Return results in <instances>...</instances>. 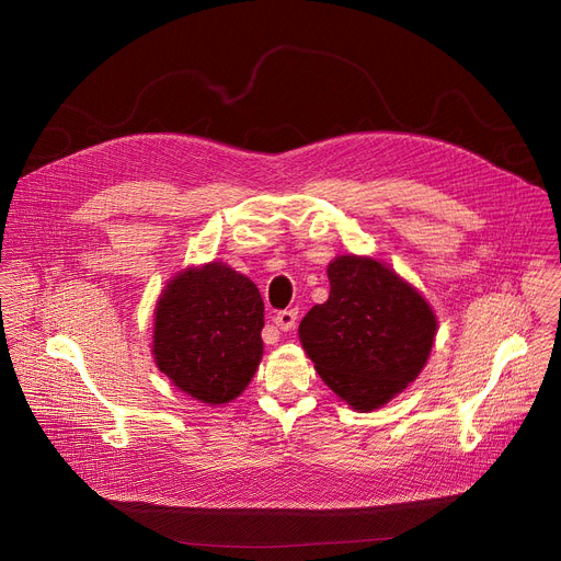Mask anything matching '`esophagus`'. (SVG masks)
Segmentation results:
<instances>
[{"mask_svg":"<svg viewBox=\"0 0 561 561\" xmlns=\"http://www.w3.org/2000/svg\"><path fill=\"white\" fill-rule=\"evenodd\" d=\"M273 324L279 329V331H293L295 324H297V310L290 308V310H279L275 317H273Z\"/></svg>","mask_w":561,"mask_h":561,"instance_id":"34e87169","label":"esophagus"}]
</instances>
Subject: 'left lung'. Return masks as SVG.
Here are the masks:
<instances>
[{
	"instance_id": "left-lung-1",
	"label": "left lung",
	"mask_w": 561,
	"mask_h": 561,
	"mask_svg": "<svg viewBox=\"0 0 561 561\" xmlns=\"http://www.w3.org/2000/svg\"><path fill=\"white\" fill-rule=\"evenodd\" d=\"M329 282V299L301 319L299 342L324 383L368 413L422 373L437 317L411 284L370 257H335Z\"/></svg>"
}]
</instances>
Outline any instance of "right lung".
<instances>
[{
  "label": "right lung",
  "instance_id": "add662e5",
  "mask_svg": "<svg viewBox=\"0 0 561 561\" xmlns=\"http://www.w3.org/2000/svg\"><path fill=\"white\" fill-rule=\"evenodd\" d=\"M262 329L264 301L247 275L221 262L188 268L157 301L154 364L186 394L219 407L253 379Z\"/></svg>",
  "mask_w": 561,
  "mask_h": 561
}]
</instances>
